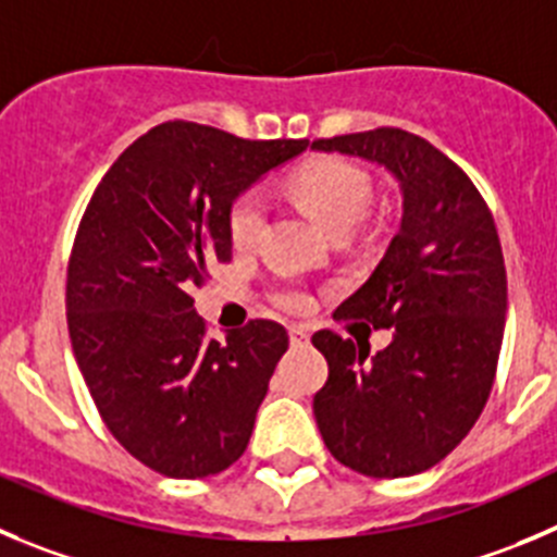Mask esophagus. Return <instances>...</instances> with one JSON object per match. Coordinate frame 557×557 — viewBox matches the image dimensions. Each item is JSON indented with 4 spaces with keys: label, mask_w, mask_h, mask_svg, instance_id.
<instances>
[{
    "label": "esophagus",
    "mask_w": 557,
    "mask_h": 557,
    "mask_svg": "<svg viewBox=\"0 0 557 557\" xmlns=\"http://www.w3.org/2000/svg\"><path fill=\"white\" fill-rule=\"evenodd\" d=\"M288 337L294 346H302V343L310 341V330L305 324H290L288 326Z\"/></svg>",
    "instance_id": "34e87169"
}]
</instances>
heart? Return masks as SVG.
<instances>
[{"label":"heart","mask_w":557,"mask_h":557,"mask_svg":"<svg viewBox=\"0 0 557 557\" xmlns=\"http://www.w3.org/2000/svg\"><path fill=\"white\" fill-rule=\"evenodd\" d=\"M294 200L319 222L332 236L349 233L366 216L371 202V181L357 164L343 159H319L296 170L288 181ZM267 222V202L258 191H244L231 206L227 231L238 249H247L258 242ZM280 302L288 310L308 308V296L302 290H285Z\"/></svg>","instance_id":"heart-1"}]
</instances>
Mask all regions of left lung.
Returning <instances> with one entry per match:
<instances>
[{"label": "left lung", "mask_w": 557, "mask_h": 557, "mask_svg": "<svg viewBox=\"0 0 557 557\" xmlns=\"http://www.w3.org/2000/svg\"><path fill=\"white\" fill-rule=\"evenodd\" d=\"M360 156L401 189V225L335 319L389 330L387 349L330 330L313 335L330 376L313 398L324 445L371 478H407L443 461L475 425L495 382L506 330V263L490 208L472 181L401 128L315 139Z\"/></svg>", "instance_id": "obj_1"}]
</instances>
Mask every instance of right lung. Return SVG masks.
I'll return each mask as SVG.
<instances>
[{
	"mask_svg": "<svg viewBox=\"0 0 557 557\" xmlns=\"http://www.w3.org/2000/svg\"><path fill=\"white\" fill-rule=\"evenodd\" d=\"M305 148L170 121L92 191L67 263L71 346L107 429L161 475H216L247 450L288 332L255 319L211 341L191 290L231 261L236 197Z\"/></svg>",
	"mask_w": 557,
	"mask_h": 557,
	"instance_id": "add662e5",
	"label": "right lung"
}]
</instances>
